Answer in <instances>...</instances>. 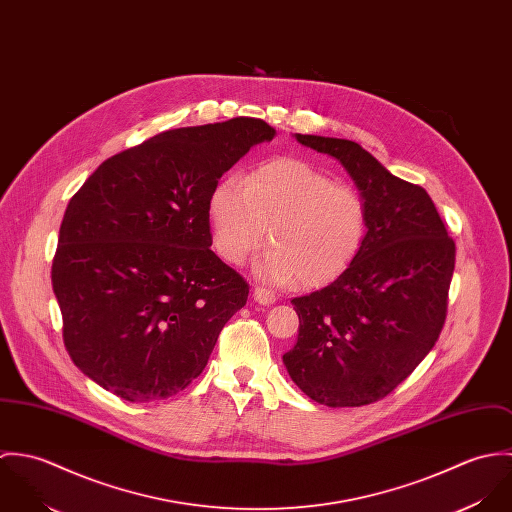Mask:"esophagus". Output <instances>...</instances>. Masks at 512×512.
Returning <instances> with one entry per match:
<instances>
[{
    "instance_id": "1",
    "label": "esophagus",
    "mask_w": 512,
    "mask_h": 512,
    "mask_svg": "<svg viewBox=\"0 0 512 512\" xmlns=\"http://www.w3.org/2000/svg\"><path fill=\"white\" fill-rule=\"evenodd\" d=\"M254 299L260 303V305H272L276 303V293L266 290V288H256L254 290Z\"/></svg>"
}]
</instances>
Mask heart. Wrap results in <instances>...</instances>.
Instances as JSON below:
<instances>
[{"label": "heart", "mask_w": 512, "mask_h": 512, "mask_svg": "<svg viewBox=\"0 0 512 512\" xmlns=\"http://www.w3.org/2000/svg\"><path fill=\"white\" fill-rule=\"evenodd\" d=\"M209 217L215 248L230 264H242L268 228L272 248L254 270L276 286L297 280L321 288L337 280L361 254L368 232L365 197L293 157L264 161L242 181L224 179L211 193Z\"/></svg>", "instance_id": "heart-1"}]
</instances>
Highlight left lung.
<instances>
[{
	"label": "left lung",
	"mask_w": 512,
	"mask_h": 512,
	"mask_svg": "<svg viewBox=\"0 0 512 512\" xmlns=\"http://www.w3.org/2000/svg\"><path fill=\"white\" fill-rule=\"evenodd\" d=\"M295 140L349 171L365 197L368 232L345 274L293 297L299 335L284 365L311 400L365 406L390 394L436 345L455 242L426 189L392 175L359 144L303 134Z\"/></svg>",
	"instance_id": "obj_1"
}]
</instances>
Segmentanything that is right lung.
Wrapping results in <instances>:
<instances>
[{
	"mask_svg": "<svg viewBox=\"0 0 512 512\" xmlns=\"http://www.w3.org/2000/svg\"><path fill=\"white\" fill-rule=\"evenodd\" d=\"M274 136L244 116L169 130L112 155L74 193L51 280L65 347L96 384L155 402L203 372L248 299L246 280L211 250L209 199Z\"/></svg>",
	"mask_w": 512,
	"mask_h": 512,
	"instance_id": "right-lung-1",
	"label": "right lung"
}]
</instances>
